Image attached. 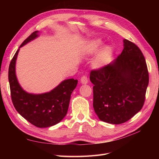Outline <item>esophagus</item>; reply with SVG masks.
<instances>
[{
	"instance_id": "1",
	"label": "esophagus",
	"mask_w": 159,
	"mask_h": 159,
	"mask_svg": "<svg viewBox=\"0 0 159 159\" xmlns=\"http://www.w3.org/2000/svg\"><path fill=\"white\" fill-rule=\"evenodd\" d=\"M81 82L82 84H88V77L86 75H84L81 78Z\"/></svg>"
}]
</instances>
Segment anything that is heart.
Returning a JSON list of instances; mask_svg holds the SVG:
<instances>
[{
    "instance_id": "b5f03b06",
    "label": "heart",
    "mask_w": 159,
    "mask_h": 159,
    "mask_svg": "<svg viewBox=\"0 0 159 159\" xmlns=\"http://www.w3.org/2000/svg\"><path fill=\"white\" fill-rule=\"evenodd\" d=\"M103 43L102 40L99 39H95L91 41L89 44L85 46V54L86 55H94L98 53L101 47L102 46ZM113 55L112 48L109 46L104 47L99 52L98 56H96L93 62V66L94 68L97 69H100L106 66L111 59Z\"/></svg>"
}]
</instances>
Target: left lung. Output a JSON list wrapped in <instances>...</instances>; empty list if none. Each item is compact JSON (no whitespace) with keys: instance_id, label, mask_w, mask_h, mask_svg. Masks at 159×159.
<instances>
[{"instance_id":"8db88e82","label":"left lung","mask_w":159,"mask_h":159,"mask_svg":"<svg viewBox=\"0 0 159 159\" xmlns=\"http://www.w3.org/2000/svg\"><path fill=\"white\" fill-rule=\"evenodd\" d=\"M124 48L104 68L91 70L94 86L93 106L101 121L121 124L140 111L145 100L148 72L145 58L132 42L123 40Z\"/></svg>"}]
</instances>
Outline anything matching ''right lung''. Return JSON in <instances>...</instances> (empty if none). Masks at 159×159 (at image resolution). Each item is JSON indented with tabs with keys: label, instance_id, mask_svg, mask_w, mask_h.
I'll use <instances>...</instances> for the list:
<instances>
[{
	"label": "right lung",
	"instance_id": "1",
	"mask_svg": "<svg viewBox=\"0 0 159 159\" xmlns=\"http://www.w3.org/2000/svg\"><path fill=\"white\" fill-rule=\"evenodd\" d=\"M38 31L32 33L20 48L35 39L38 36ZM19 50L12 57L8 68V81L14 106L21 116L37 127L54 125L67 114L71 94L76 88L78 80H66L50 92L42 94L27 93L21 88L16 76L15 65Z\"/></svg>",
	"mask_w": 159,
	"mask_h": 159
}]
</instances>
